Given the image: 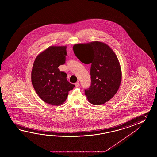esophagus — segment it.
Segmentation results:
<instances>
[{
    "label": "esophagus",
    "instance_id": "esophagus-1",
    "mask_svg": "<svg viewBox=\"0 0 157 157\" xmlns=\"http://www.w3.org/2000/svg\"><path fill=\"white\" fill-rule=\"evenodd\" d=\"M79 84H80L79 81H77V82L75 83V86H76V87H78L79 86Z\"/></svg>",
    "mask_w": 157,
    "mask_h": 157
}]
</instances>
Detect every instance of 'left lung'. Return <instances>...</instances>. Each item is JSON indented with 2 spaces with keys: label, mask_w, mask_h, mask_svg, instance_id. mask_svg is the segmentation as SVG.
<instances>
[{
  "label": "left lung",
  "mask_w": 157,
  "mask_h": 157,
  "mask_svg": "<svg viewBox=\"0 0 157 157\" xmlns=\"http://www.w3.org/2000/svg\"><path fill=\"white\" fill-rule=\"evenodd\" d=\"M74 53L82 63L91 64V83L85 90L87 100L94 105L108 101L117 93L122 80L120 63L117 56L107 44L100 41L77 44Z\"/></svg>",
  "instance_id": "8db88e82"
}]
</instances>
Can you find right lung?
I'll use <instances>...</instances> for the list:
<instances>
[{"instance_id": "1", "label": "right lung", "mask_w": 157, "mask_h": 157, "mask_svg": "<svg viewBox=\"0 0 157 157\" xmlns=\"http://www.w3.org/2000/svg\"><path fill=\"white\" fill-rule=\"evenodd\" d=\"M66 46H50L37 55L31 71V82L38 96L55 106L63 104L75 85L58 67L65 63Z\"/></svg>"}]
</instances>
